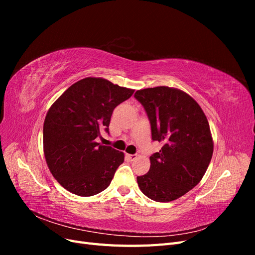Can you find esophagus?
I'll return each instance as SVG.
<instances>
[{"label":"esophagus","instance_id":"obj_1","mask_svg":"<svg viewBox=\"0 0 255 255\" xmlns=\"http://www.w3.org/2000/svg\"><path fill=\"white\" fill-rule=\"evenodd\" d=\"M126 158L128 161H133L134 159L137 158V155H136V154H126Z\"/></svg>","mask_w":255,"mask_h":255}]
</instances>
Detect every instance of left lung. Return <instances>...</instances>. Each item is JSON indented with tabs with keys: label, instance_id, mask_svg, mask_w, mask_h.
<instances>
[{
	"label": "left lung",
	"instance_id": "8db88e82",
	"mask_svg": "<svg viewBox=\"0 0 255 255\" xmlns=\"http://www.w3.org/2000/svg\"><path fill=\"white\" fill-rule=\"evenodd\" d=\"M135 98L148 115L152 139L163 143L150 156V170L137 176L142 194L156 202L184 196L202 180L211 163L214 141L200 105L177 88L137 90Z\"/></svg>",
	"mask_w": 255,
	"mask_h": 255
}]
</instances>
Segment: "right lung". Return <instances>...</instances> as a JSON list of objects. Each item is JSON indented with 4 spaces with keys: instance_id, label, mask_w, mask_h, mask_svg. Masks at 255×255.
I'll use <instances>...</instances> for the list:
<instances>
[{
    "instance_id": "1",
    "label": "right lung",
    "mask_w": 255,
    "mask_h": 255,
    "mask_svg": "<svg viewBox=\"0 0 255 255\" xmlns=\"http://www.w3.org/2000/svg\"><path fill=\"white\" fill-rule=\"evenodd\" d=\"M133 89L102 78L71 85L52 104L43 123V152L55 180L81 197L110 186L125 153L96 141L109 127L116 106L132 97Z\"/></svg>"
}]
</instances>
